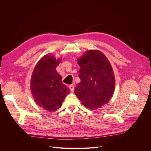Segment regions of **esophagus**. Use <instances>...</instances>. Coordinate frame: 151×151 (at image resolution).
<instances>
[{
	"label": "esophagus",
	"instance_id": "obj_1",
	"mask_svg": "<svg viewBox=\"0 0 151 151\" xmlns=\"http://www.w3.org/2000/svg\"><path fill=\"white\" fill-rule=\"evenodd\" d=\"M68 88H69L70 90L72 91V92H74V84H70L68 86Z\"/></svg>",
	"mask_w": 151,
	"mask_h": 151
}]
</instances>
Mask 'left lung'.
<instances>
[{"label": "left lung", "instance_id": "left-lung-1", "mask_svg": "<svg viewBox=\"0 0 151 151\" xmlns=\"http://www.w3.org/2000/svg\"><path fill=\"white\" fill-rule=\"evenodd\" d=\"M81 82L74 93L86 107L96 109L111 98L115 79L111 65L104 55L98 50H89L78 60Z\"/></svg>", "mask_w": 151, "mask_h": 151}]
</instances>
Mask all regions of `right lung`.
<instances>
[{
  "label": "right lung",
  "instance_id": "obj_1",
  "mask_svg": "<svg viewBox=\"0 0 151 151\" xmlns=\"http://www.w3.org/2000/svg\"><path fill=\"white\" fill-rule=\"evenodd\" d=\"M60 62L53 55H46L36 64L31 76V89L35 101L49 111L60 108L70 93L68 88L62 83V76L56 70Z\"/></svg>",
  "mask_w": 151,
  "mask_h": 151
}]
</instances>
